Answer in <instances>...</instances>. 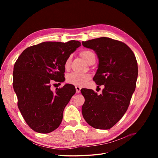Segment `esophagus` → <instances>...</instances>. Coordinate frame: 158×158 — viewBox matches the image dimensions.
I'll return each instance as SVG.
<instances>
[{
    "mask_svg": "<svg viewBox=\"0 0 158 158\" xmlns=\"http://www.w3.org/2000/svg\"><path fill=\"white\" fill-rule=\"evenodd\" d=\"M75 88H76V93H80V89H81V87L78 86V85H76Z\"/></svg>",
    "mask_w": 158,
    "mask_h": 158,
    "instance_id": "esophagus-1",
    "label": "esophagus"
}]
</instances>
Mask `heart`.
Segmentation results:
<instances>
[{
    "mask_svg": "<svg viewBox=\"0 0 158 158\" xmlns=\"http://www.w3.org/2000/svg\"><path fill=\"white\" fill-rule=\"evenodd\" d=\"M80 55L89 63L92 59H95V55L92 51L84 50L80 52ZM71 62V56H69L64 63V67H69ZM90 76L88 74H80L73 73L69 74L66 77L67 82L75 85H82L89 79Z\"/></svg>",
    "mask_w": 158,
    "mask_h": 158,
    "instance_id": "obj_1",
    "label": "heart"
}]
</instances>
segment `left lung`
<instances>
[{
  "instance_id": "8db88e82",
  "label": "left lung",
  "mask_w": 158,
  "mask_h": 158,
  "mask_svg": "<svg viewBox=\"0 0 158 158\" xmlns=\"http://www.w3.org/2000/svg\"><path fill=\"white\" fill-rule=\"evenodd\" d=\"M82 45L96 53L99 64L93 80L104 85L100 95L93 89H81L85 98L82 115L90 126L107 130L123 117L130 104L138 77L137 61L125 44L111 38L82 41Z\"/></svg>"
}]
</instances>
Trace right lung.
Returning <instances> with one entry per match:
<instances>
[{"label":"right lung","instance_id":"1","mask_svg":"<svg viewBox=\"0 0 158 158\" xmlns=\"http://www.w3.org/2000/svg\"><path fill=\"white\" fill-rule=\"evenodd\" d=\"M80 46V42L75 40L44 42L26 49L14 64L13 88L18 106L34 131L49 133L60 125L64 109L76 89L66 84L52 92L51 82L65 80V61Z\"/></svg>","mask_w":158,"mask_h":158}]
</instances>
